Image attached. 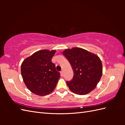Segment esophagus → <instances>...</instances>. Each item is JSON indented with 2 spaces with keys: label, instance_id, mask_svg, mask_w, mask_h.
<instances>
[{
  "label": "esophagus",
  "instance_id": "34e87169",
  "mask_svg": "<svg viewBox=\"0 0 125 125\" xmlns=\"http://www.w3.org/2000/svg\"><path fill=\"white\" fill-rule=\"evenodd\" d=\"M61 75L63 76V71H61Z\"/></svg>",
  "mask_w": 125,
  "mask_h": 125
}]
</instances>
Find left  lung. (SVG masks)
<instances>
[{
    "label": "left lung",
    "instance_id": "left-lung-1",
    "mask_svg": "<svg viewBox=\"0 0 125 125\" xmlns=\"http://www.w3.org/2000/svg\"><path fill=\"white\" fill-rule=\"evenodd\" d=\"M73 71L72 80L66 82L74 94L84 95L94 90L103 74L102 63L95 54L81 48L74 47L63 52Z\"/></svg>",
    "mask_w": 125,
    "mask_h": 125
}]
</instances>
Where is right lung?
<instances>
[{
  "label": "right lung",
  "mask_w": 125,
  "mask_h": 125,
  "mask_svg": "<svg viewBox=\"0 0 125 125\" xmlns=\"http://www.w3.org/2000/svg\"><path fill=\"white\" fill-rule=\"evenodd\" d=\"M56 50L44 49L34 52L23 61L21 73L29 90L36 95L43 96L54 91L60 78L52 58Z\"/></svg>",
  "instance_id": "1"
}]
</instances>
